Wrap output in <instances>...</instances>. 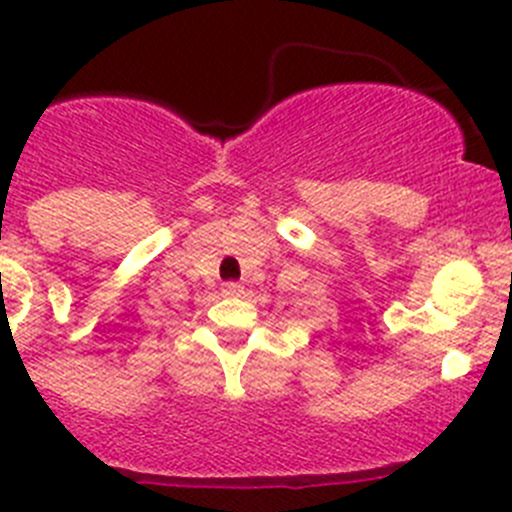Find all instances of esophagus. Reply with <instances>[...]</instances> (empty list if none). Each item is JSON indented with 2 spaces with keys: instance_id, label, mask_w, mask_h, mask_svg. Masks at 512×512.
Here are the masks:
<instances>
[{
  "instance_id": "obj_1",
  "label": "esophagus",
  "mask_w": 512,
  "mask_h": 512,
  "mask_svg": "<svg viewBox=\"0 0 512 512\" xmlns=\"http://www.w3.org/2000/svg\"><path fill=\"white\" fill-rule=\"evenodd\" d=\"M242 292H245V287H242L240 282H225V285H223L225 297H240Z\"/></svg>"
}]
</instances>
